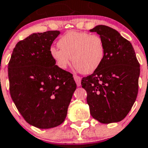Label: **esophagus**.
<instances>
[{"mask_svg": "<svg viewBox=\"0 0 148 148\" xmlns=\"http://www.w3.org/2000/svg\"><path fill=\"white\" fill-rule=\"evenodd\" d=\"M74 79L75 80L76 83H77V86H80V85H81V77L77 75H74Z\"/></svg>", "mask_w": 148, "mask_h": 148, "instance_id": "1", "label": "esophagus"}]
</instances>
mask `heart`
Masks as SVG:
<instances>
[{"label": "heart", "instance_id": "b5f03b06", "mask_svg": "<svg viewBox=\"0 0 148 148\" xmlns=\"http://www.w3.org/2000/svg\"><path fill=\"white\" fill-rule=\"evenodd\" d=\"M60 49L51 47L50 56L59 68L66 69L72 59L74 68L82 74L95 72L105 56L104 42L100 36L86 32L69 31L58 41Z\"/></svg>", "mask_w": 148, "mask_h": 148}]
</instances>
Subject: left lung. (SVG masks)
<instances>
[{
	"instance_id": "8db88e82",
	"label": "left lung",
	"mask_w": 148,
	"mask_h": 148,
	"mask_svg": "<svg viewBox=\"0 0 148 148\" xmlns=\"http://www.w3.org/2000/svg\"><path fill=\"white\" fill-rule=\"evenodd\" d=\"M90 32H96L105 45L101 66L81 81L87 92L90 114L102 124L121 121L138 95L140 65L132 44L117 30L97 25Z\"/></svg>"
}]
</instances>
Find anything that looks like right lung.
Listing matches in <instances>:
<instances>
[{
	"mask_svg": "<svg viewBox=\"0 0 148 148\" xmlns=\"http://www.w3.org/2000/svg\"><path fill=\"white\" fill-rule=\"evenodd\" d=\"M58 30L33 33L20 41L8 65L10 92L24 120L40 129L65 121L77 88L73 75L56 65L49 50Z\"/></svg>",
	"mask_w": 148,
	"mask_h": 148,
	"instance_id": "obj_1",
	"label": "right lung"
}]
</instances>
